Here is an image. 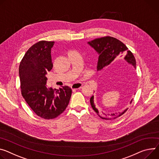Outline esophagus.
I'll use <instances>...</instances> for the list:
<instances>
[{
	"mask_svg": "<svg viewBox=\"0 0 159 159\" xmlns=\"http://www.w3.org/2000/svg\"><path fill=\"white\" fill-rule=\"evenodd\" d=\"M82 85H83V84L80 83V82H79V83H74V84L71 85V88L72 89H75L76 90V89H80L82 88Z\"/></svg>",
	"mask_w": 159,
	"mask_h": 159,
	"instance_id": "obj_1",
	"label": "esophagus"
}]
</instances>
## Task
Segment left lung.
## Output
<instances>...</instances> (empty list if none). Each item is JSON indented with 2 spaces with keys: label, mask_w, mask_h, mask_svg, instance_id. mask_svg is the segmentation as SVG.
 Returning a JSON list of instances; mask_svg holds the SVG:
<instances>
[{
  "label": "left lung",
  "mask_w": 159,
  "mask_h": 159,
  "mask_svg": "<svg viewBox=\"0 0 159 159\" xmlns=\"http://www.w3.org/2000/svg\"><path fill=\"white\" fill-rule=\"evenodd\" d=\"M94 50L98 53V61L97 65V70H101L105 68L113 61H117L125 54L124 60L129 63L132 65L136 68V62L133 53L128 50L126 46L119 40L112 37H104L96 39L88 42ZM133 99L130 103H131ZM90 103L93 109L96 111L98 116L105 120L115 119L122 115L128 108L119 113H101L98 108H96L94 102V96L90 98Z\"/></svg>",
  "instance_id": "1"
}]
</instances>
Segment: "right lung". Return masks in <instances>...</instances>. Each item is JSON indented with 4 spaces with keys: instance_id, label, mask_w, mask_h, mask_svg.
I'll list each match as a JSON object with an SVG mask.
<instances>
[{
    "instance_id": "obj_1",
    "label": "right lung",
    "mask_w": 159,
    "mask_h": 159,
    "mask_svg": "<svg viewBox=\"0 0 159 159\" xmlns=\"http://www.w3.org/2000/svg\"><path fill=\"white\" fill-rule=\"evenodd\" d=\"M54 42L42 40L30 47L20 62L19 76L21 94L39 117L52 119L66 108L71 89L65 85L59 89L47 87V72L52 68L51 55Z\"/></svg>"
}]
</instances>
